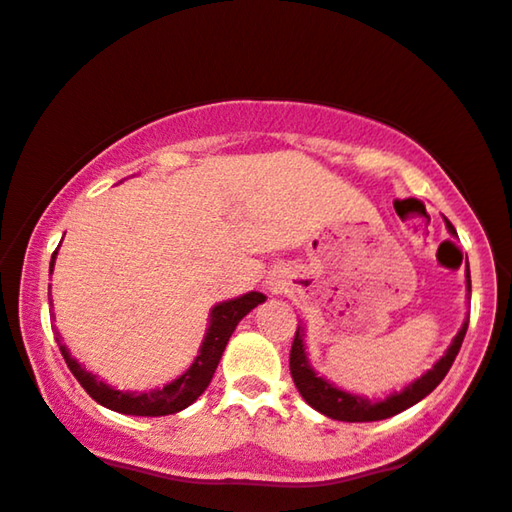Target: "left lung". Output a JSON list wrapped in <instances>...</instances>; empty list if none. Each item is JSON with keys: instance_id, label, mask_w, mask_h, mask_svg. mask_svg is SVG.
Returning <instances> with one entry per match:
<instances>
[{"instance_id": "1", "label": "left lung", "mask_w": 512, "mask_h": 512, "mask_svg": "<svg viewBox=\"0 0 512 512\" xmlns=\"http://www.w3.org/2000/svg\"><path fill=\"white\" fill-rule=\"evenodd\" d=\"M446 228L448 233L457 238V231L453 224L446 219ZM466 291L471 293V274H469V265H466ZM466 328H469V318L462 323V328L455 335L453 342L446 348V353L441 355L439 360L434 362L432 369H427L420 379L411 381L409 385H404L402 390L390 392L388 397L383 399H369L362 395H355V392H348L337 388L335 383H330L328 379L316 374V369L311 367L309 355H307V346H305V328L302 323L295 330V339L291 346V376L293 383L302 399L316 409L323 416H328L332 420H342V422H374V420H385L397 416L409 409V406L418 404L420 399H425L429 392H432L436 385H439L443 379H446L448 369L453 367V362L457 358L459 348H462Z\"/></svg>"}]
</instances>
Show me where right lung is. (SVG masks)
<instances>
[{"instance_id": "1", "label": "right lung", "mask_w": 512, "mask_h": 512, "mask_svg": "<svg viewBox=\"0 0 512 512\" xmlns=\"http://www.w3.org/2000/svg\"><path fill=\"white\" fill-rule=\"evenodd\" d=\"M55 258H57V251L53 254V258H50V274H53V268H55ZM48 300L50 305H53L50 293H48ZM265 300L268 298H265L263 293L249 291L240 295V298L214 305L210 311V321H207L203 344L198 348V355L194 358V362H191V367L182 376H177L175 381L166 383L164 388H154V390L131 392V390L113 388V385L99 379L96 374L87 372V369L73 358L66 344H62V337H59L57 330H55V339L59 342V351H62L71 374L76 376L78 383L83 385L85 392L94 399V402H99L110 411L124 413V416H147V418L170 416V413L187 409V406L194 404L196 399L203 395L205 388L212 381L214 369H217L221 355H224L228 339H231L235 328H238V323L249 314L251 309L258 307Z\"/></svg>"}]
</instances>
